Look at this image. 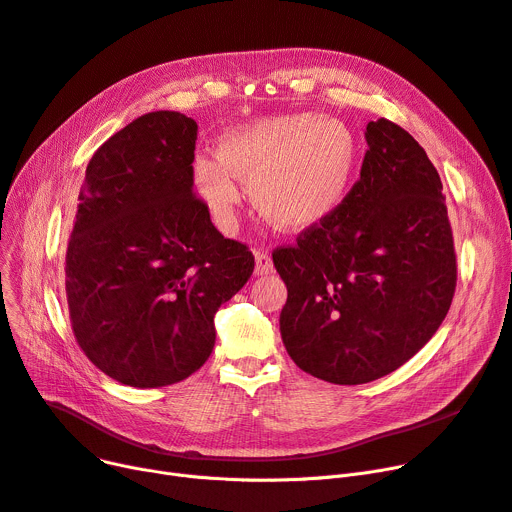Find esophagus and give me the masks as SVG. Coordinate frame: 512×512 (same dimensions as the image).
I'll use <instances>...</instances> for the list:
<instances>
[{
  "label": "esophagus",
  "mask_w": 512,
  "mask_h": 512,
  "mask_svg": "<svg viewBox=\"0 0 512 512\" xmlns=\"http://www.w3.org/2000/svg\"><path fill=\"white\" fill-rule=\"evenodd\" d=\"M274 272V263L272 257L267 251H257L255 253V276H267Z\"/></svg>",
  "instance_id": "esophagus-1"
}]
</instances>
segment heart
I'll list each match as a JSON object with an SVG mask.
<instances>
[{"label":"heart","instance_id":"1","mask_svg":"<svg viewBox=\"0 0 512 512\" xmlns=\"http://www.w3.org/2000/svg\"><path fill=\"white\" fill-rule=\"evenodd\" d=\"M357 164V141L344 122L309 114L261 118L230 130L218 153H197L191 178L222 222L240 201L236 178L253 205L282 232L328 222L346 201Z\"/></svg>","mask_w":512,"mask_h":512}]
</instances>
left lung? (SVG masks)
Segmentation results:
<instances>
[{"label": "left lung", "mask_w": 512, "mask_h": 512, "mask_svg": "<svg viewBox=\"0 0 512 512\" xmlns=\"http://www.w3.org/2000/svg\"><path fill=\"white\" fill-rule=\"evenodd\" d=\"M361 178L328 222L274 251L288 288L290 359L330 384H367L407 363L444 321L456 255L442 180L423 147L380 118Z\"/></svg>", "instance_id": "8db88e82"}]
</instances>
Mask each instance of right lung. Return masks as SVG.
<instances>
[{
  "mask_svg": "<svg viewBox=\"0 0 512 512\" xmlns=\"http://www.w3.org/2000/svg\"><path fill=\"white\" fill-rule=\"evenodd\" d=\"M197 122L149 112L91 157L66 251L78 346L132 388L182 382L211 355L213 317L247 284L255 257L224 238L195 197Z\"/></svg>",
  "mask_w": 512,
  "mask_h": 512,
  "instance_id": "1",
  "label": "right lung"
}]
</instances>
